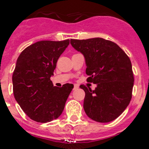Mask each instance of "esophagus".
I'll list each match as a JSON object with an SVG mask.
<instances>
[{
  "instance_id": "obj_1",
  "label": "esophagus",
  "mask_w": 149,
  "mask_h": 149,
  "mask_svg": "<svg viewBox=\"0 0 149 149\" xmlns=\"http://www.w3.org/2000/svg\"><path fill=\"white\" fill-rule=\"evenodd\" d=\"M79 88V86L76 85H74V87H73V90H76V89Z\"/></svg>"
}]
</instances>
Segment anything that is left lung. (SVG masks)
<instances>
[{
	"label": "left lung",
	"mask_w": 149,
	"mask_h": 149,
	"mask_svg": "<svg viewBox=\"0 0 149 149\" xmlns=\"http://www.w3.org/2000/svg\"><path fill=\"white\" fill-rule=\"evenodd\" d=\"M70 43L85 57L87 81L97 85L94 91L80 85L85 93V113L97 122L113 121L132 97L134 78L129 57L116 43L100 37L71 39Z\"/></svg>",
	"instance_id": "left-lung-1"
}]
</instances>
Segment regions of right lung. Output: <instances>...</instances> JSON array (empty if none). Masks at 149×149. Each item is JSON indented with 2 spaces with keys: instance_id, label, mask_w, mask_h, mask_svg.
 <instances>
[{
  "instance_id": "obj_1",
  "label": "right lung",
  "mask_w": 149,
  "mask_h": 149,
  "mask_svg": "<svg viewBox=\"0 0 149 149\" xmlns=\"http://www.w3.org/2000/svg\"><path fill=\"white\" fill-rule=\"evenodd\" d=\"M69 44V40L39 41L24 49L18 58L13 74L14 97L33 121L49 122L58 118L64 110L73 85L53 86L50 78Z\"/></svg>"
}]
</instances>
